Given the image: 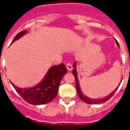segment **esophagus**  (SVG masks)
Returning a JSON list of instances; mask_svg holds the SVG:
<instances>
[{"label":"esophagus","mask_w":130,"mask_h":130,"mask_svg":"<svg viewBox=\"0 0 130 130\" xmlns=\"http://www.w3.org/2000/svg\"><path fill=\"white\" fill-rule=\"evenodd\" d=\"M66 67H67V69L69 71H71L73 70V67L71 63H67V65H66Z\"/></svg>","instance_id":"esophagus-1"}]
</instances>
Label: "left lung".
<instances>
[{"instance_id":"obj_1","label":"left lung","mask_w":130,"mask_h":130,"mask_svg":"<svg viewBox=\"0 0 130 130\" xmlns=\"http://www.w3.org/2000/svg\"><path fill=\"white\" fill-rule=\"evenodd\" d=\"M116 41V43L117 45H118V47H120V45H119V43H118V41L115 39ZM73 68L74 69L73 70V74L74 75L75 78V82H76V89H77V94L79 97V98L82 100H83V102H85V103H89V104H98V103H103V102H105L106 101H107L108 100H109L111 98V97H112V95L115 93V92L116 91L117 89H118V87L120 86V84L118 85V87L116 88V89L113 91L109 95L106 96L105 98H98V99H92V98H89L88 97H87L86 95L83 94V93L82 92V90H81V87L79 86V80H78V77H77V62H75L73 63ZM121 82H122V80H121Z\"/></svg>"}]
</instances>
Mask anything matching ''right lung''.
I'll list each match as a JSON object with an SVG mask.
<instances>
[{
  "label": "right lung",
  "instance_id": "obj_1",
  "mask_svg": "<svg viewBox=\"0 0 130 130\" xmlns=\"http://www.w3.org/2000/svg\"><path fill=\"white\" fill-rule=\"evenodd\" d=\"M27 33V30H23L18 33L12 43ZM67 71L65 65L61 63L59 65L51 67L41 82L33 87L21 88L14 85L12 82L11 84L16 91L28 103L37 105H44L51 102L57 95L60 82Z\"/></svg>",
  "mask_w": 130,
  "mask_h": 130
}]
</instances>
